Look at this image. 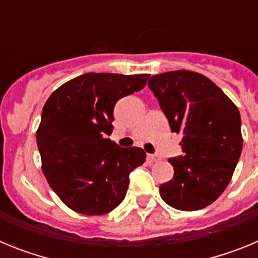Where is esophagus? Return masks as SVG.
<instances>
[{
	"mask_svg": "<svg viewBox=\"0 0 258 258\" xmlns=\"http://www.w3.org/2000/svg\"><path fill=\"white\" fill-rule=\"evenodd\" d=\"M147 160L150 163H157V161H160V156H157V155H147Z\"/></svg>",
	"mask_w": 258,
	"mask_h": 258,
	"instance_id": "obj_1",
	"label": "esophagus"
}]
</instances>
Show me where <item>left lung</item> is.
Returning a JSON list of instances; mask_svg holds the SVG:
<instances>
[{"instance_id": "1", "label": "left lung", "mask_w": 258, "mask_h": 258, "mask_svg": "<svg viewBox=\"0 0 258 258\" xmlns=\"http://www.w3.org/2000/svg\"><path fill=\"white\" fill-rule=\"evenodd\" d=\"M147 85L173 133L182 137L183 156L169 159L174 175L160 186L161 199L179 211L206 208L227 187L240 157L238 107L213 81L194 71L155 75Z\"/></svg>"}]
</instances>
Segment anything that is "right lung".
I'll return each instance as SVG.
<instances>
[{
	"label": "right lung",
	"instance_id": "obj_1",
	"mask_svg": "<svg viewBox=\"0 0 258 258\" xmlns=\"http://www.w3.org/2000/svg\"><path fill=\"white\" fill-rule=\"evenodd\" d=\"M150 75L90 74L70 80L45 103L36 140L50 187L72 211L101 216L124 200L129 174L146 160L140 147L122 149L112 133L113 107L145 88Z\"/></svg>",
	"mask_w": 258,
	"mask_h": 258
}]
</instances>
